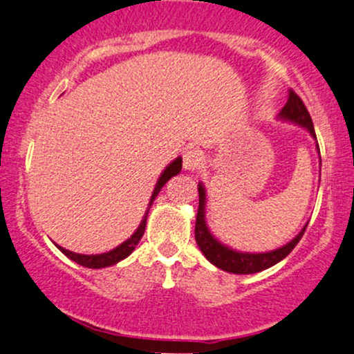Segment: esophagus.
I'll list each match as a JSON object with an SVG mask.
<instances>
[{"instance_id": "34e87169", "label": "esophagus", "mask_w": 354, "mask_h": 354, "mask_svg": "<svg viewBox=\"0 0 354 354\" xmlns=\"http://www.w3.org/2000/svg\"><path fill=\"white\" fill-rule=\"evenodd\" d=\"M204 162V153L197 149H189L184 152V169L189 172H194Z\"/></svg>"}]
</instances>
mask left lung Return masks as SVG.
<instances>
[{"instance_id": "1", "label": "left lung", "mask_w": 354, "mask_h": 354, "mask_svg": "<svg viewBox=\"0 0 354 354\" xmlns=\"http://www.w3.org/2000/svg\"><path fill=\"white\" fill-rule=\"evenodd\" d=\"M277 120L288 122V124L303 127L306 132H309L313 138H315L316 150L319 153V145L316 140V132L315 127H313V120L309 117V112L306 110L304 103L301 102V98L297 97L292 90L288 91V102L281 109V112L277 113ZM321 162V156H319ZM198 210H197V219H196V242L201 249L202 254L205 256V259L210 264H214L216 268L222 269L225 272L232 274H254L261 272L264 269L272 268L274 264L281 263L292 249L296 248L297 242L303 237L306 227H308V222L303 225V229L297 232V236L292 237L291 241L286 242L281 248L272 249V251L266 252H244L232 249L230 245L224 244L217 239L212 234V230L207 225V190L204 187V182H198Z\"/></svg>"}]
</instances>
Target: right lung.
<instances>
[{
  "instance_id": "right-lung-1",
  "label": "right lung",
  "mask_w": 354,
  "mask_h": 354,
  "mask_svg": "<svg viewBox=\"0 0 354 354\" xmlns=\"http://www.w3.org/2000/svg\"><path fill=\"white\" fill-rule=\"evenodd\" d=\"M180 169H182V157H177V158H174V160L170 162V164L167 165L164 170H162L160 177L157 178V184H156V187H153V192H152V196H150L149 204H147V210H145L144 217H142L140 224H138V227L135 229V232L129 237V239L122 242V244L117 245V248H113L112 251H106V252H102V254H78V252L68 251V249L62 248V245H58V244H55V245H57L59 251L65 254L68 259L75 261V263L83 266V268L102 269V268H109V266H113V264L120 263V261H124L125 257H129L130 254L133 252V249L137 248V244L140 242L142 236H144L145 224H147V216H149V210H150V207H152L153 201H156L158 192H160L162 187H164V185L170 180V178H172L174 176H177V174L180 172Z\"/></svg>"
}]
</instances>
